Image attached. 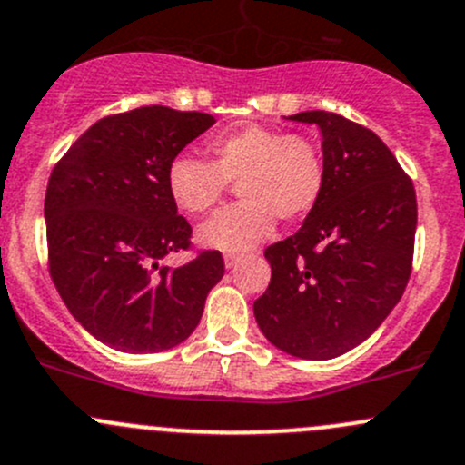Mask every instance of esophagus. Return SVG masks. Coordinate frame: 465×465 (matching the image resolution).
Segmentation results:
<instances>
[{
  "label": "esophagus",
  "mask_w": 465,
  "mask_h": 465,
  "mask_svg": "<svg viewBox=\"0 0 465 465\" xmlns=\"http://www.w3.org/2000/svg\"><path fill=\"white\" fill-rule=\"evenodd\" d=\"M242 260L243 257L237 255V252H226V255H223V264H226V268H234Z\"/></svg>",
  "instance_id": "esophagus-1"
}]
</instances>
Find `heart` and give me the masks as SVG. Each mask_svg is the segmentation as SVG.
<instances>
[{"instance_id":"b5f03b06","label":"heart","mask_w":465,"mask_h":465,"mask_svg":"<svg viewBox=\"0 0 465 465\" xmlns=\"http://www.w3.org/2000/svg\"><path fill=\"white\" fill-rule=\"evenodd\" d=\"M208 161L179 154L170 161L165 185L176 208L188 214L213 210L237 183L243 201L199 226V242L223 252L251 251L275 228L277 217L298 222L322 197L327 165L306 134L248 125L208 143Z\"/></svg>"}]
</instances>
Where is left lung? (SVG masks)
<instances>
[{
	"label": "left lung",
	"mask_w": 465,
	"mask_h": 465,
	"mask_svg": "<svg viewBox=\"0 0 465 465\" xmlns=\"http://www.w3.org/2000/svg\"><path fill=\"white\" fill-rule=\"evenodd\" d=\"M289 118L320 127L327 181L302 228L264 251L271 284L252 311L277 349L329 361L399 304L414 257L416 193L371 129L331 112Z\"/></svg>",
	"instance_id": "8db88e82"
}]
</instances>
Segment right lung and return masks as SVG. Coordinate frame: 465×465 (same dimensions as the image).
I'll return each mask as SVG.
<instances>
[{"label":"right lung","instance_id":"obj_1","mask_svg":"<svg viewBox=\"0 0 465 465\" xmlns=\"http://www.w3.org/2000/svg\"><path fill=\"white\" fill-rule=\"evenodd\" d=\"M214 125L210 114L152 104L100 118L51 172L45 219L49 272L75 320L100 342L156 353L197 329L223 277L219 251L179 268L190 223L165 185L170 161Z\"/></svg>","mask_w":465,"mask_h":465}]
</instances>
